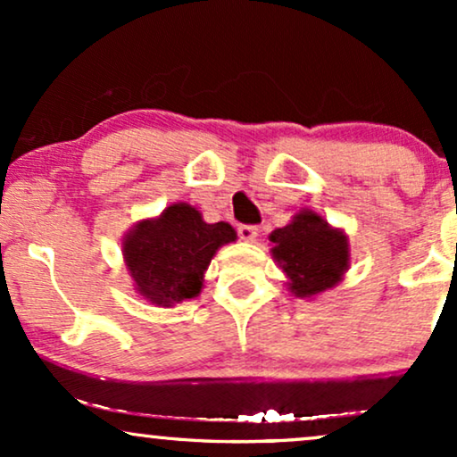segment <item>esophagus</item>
<instances>
[{
    "instance_id": "esophagus-1",
    "label": "esophagus",
    "mask_w": 457,
    "mask_h": 457,
    "mask_svg": "<svg viewBox=\"0 0 457 457\" xmlns=\"http://www.w3.org/2000/svg\"><path fill=\"white\" fill-rule=\"evenodd\" d=\"M238 236L243 240L258 238V225H238Z\"/></svg>"
}]
</instances>
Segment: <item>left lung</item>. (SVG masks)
<instances>
[{
	"label": "left lung",
	"mask_w": 457,
	"mask_h": 457,
	"mask_svg": "<svg viewBox=\"0 0 457 457\" xmlns=\"http://www.w3.org/2000/svg\"><path fill=\"white\" fill-rule=\"evenodd\" d=\"M272 258L290 277L295 296L307 298L328 290L348 269V240L316 212L303 211L295 221L270 234Z\"/></svg>",
	"instance_id": "1"
}]
</instances>
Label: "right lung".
Wrapping results in <instances>:
<instances>
[{
  "label": "right lung",
  "instance_id": "obj_1",
  "mask_svg": "<svg viewBox=\"0 0 457 457\" xmlns=\"http://www.w3.org/2000/svg\"><path fill=\"white\" fill-rule=\"evenodd\" d=\"M232 240L236 232L229 223H206L188 204H174L127 236L124 260L141 296L171 305L199 295L212 255Z\"/></svg>",
  "mask_w": 457,
  "mask_h": 457
}]
</instances>
